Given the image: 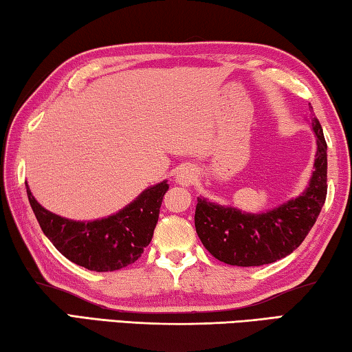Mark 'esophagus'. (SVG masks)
I'll use <instances>...</instances> for the list:
<instances>
[{"instance_id":"1","label":"esophagus","mask_w":352,"mask_h":352,"mask_svg":"<svg viewBox=\"0 0 352 352\" xmlns=\"http://www.w3.org/2000/svg\"><path fill=\"white\" fill-rule=\"evenodd\" d=\"M195 181V170L190 166H182L176 173V182L181 186H190Z\"/></svg>"}]
</instances>
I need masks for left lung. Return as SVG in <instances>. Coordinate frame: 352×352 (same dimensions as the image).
Returning a JSON list of instances; mask_svg holds the SVG:
<instances>
[{"instance_id":"obj_1","label":"left lung","mask_w":352,"mask_h":352,"mask_svg":"<svg viewBox=\"0 0 352 352\" xmlns=\"http://www.w3.org/2000/svg\"><path fill=\"white\" fill-rule=\"evenodd\" d=\"M312 129L316 137L314 173L298 198L262 214L198 198L195 228L206 250L218 261L235 267H261L292 254L307 237L327 195V145L315 117Z\"/></svg>"}]
</instances>
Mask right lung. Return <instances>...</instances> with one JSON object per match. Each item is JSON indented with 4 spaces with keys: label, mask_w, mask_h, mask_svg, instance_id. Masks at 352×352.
Returning a JSON list of instances; mask_svg holds the SVG:
<instances>
[{
    "label": "right lung",
    "mask_w": 352,
    "mask_h": 352,
    "mask_svg": "<svg viewBox=\"0 0 352 352\" xmlns=\"http://www.w3.org/2000/svg\"><path fill=\"white\" fill-rule=\"evenodd\" d=\"M166 181L148 187L117 214L95 221L68 220L46 210L26 193L43 234L68 261L91 272H115L134 263L153 239Z\"/></svg>",
    "instance_id": "obj_1"
}]
</instances>
